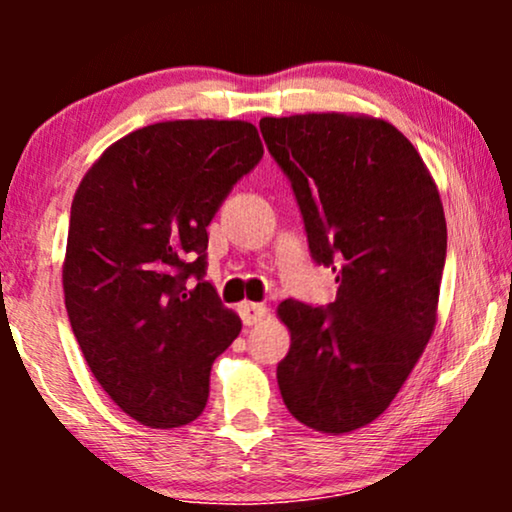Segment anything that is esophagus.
Instances as JSON below:
<instances>
[{"label":"esophagus","mask_w":512,"mask_h":512,"mask_svg":"<svg viewBox=\"0 0 512 512\" xmlns=\"http://www.w3.org/2000/svg\"><path fill=\"white\" fill-rule=\"evenodd\" d=\"M237 310H240V317H242L244 326L258 324V321L265 317V312H268V310H265V305H261V303H242L240 307H237Z\"/></svg>","instance_id":"esophagus-1"}]
</instances>
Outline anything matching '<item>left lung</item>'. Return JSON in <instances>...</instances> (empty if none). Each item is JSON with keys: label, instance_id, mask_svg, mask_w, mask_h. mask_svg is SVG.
Returning <instances> with one entry per match:
<instances>
[{"label": "left lung", "instance_id": "1", "mask_svg": "<svg viewBox=\"0 0 512 512\" xmlns=\"http://www.w3.org/2000/svg\"><path fill=\"white\" fill-rule=\"evenodd\" d=\"M258 128L291 181L312 261L338 272L333 303L279 305L291 331L279 391L310 429H361L389 408L436 326L443 202L415 146L377 118L303 114Z\"/></svg>", "mask_w": 512, "mask_h": 512}]
</instances>
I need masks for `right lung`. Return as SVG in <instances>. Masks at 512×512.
<instances>
[{
  "label": "right lung",
  "instance_id": "1",
  "mask_svg": "<svg viewBox=\"0 0 512 512\" xmlns=\"http://www.w3.org/2000/svg\"><path fill=\"white\" fill-rule=\"evenodd\" d=\"M263 158L244 121L146 125L102 153L72 202L65 305L90 370L153 429L198 419L242 331L207 275V226Z\"/></svg>",
  "mask_w": 512,
  "mask_h": 512
}]
</instances>
